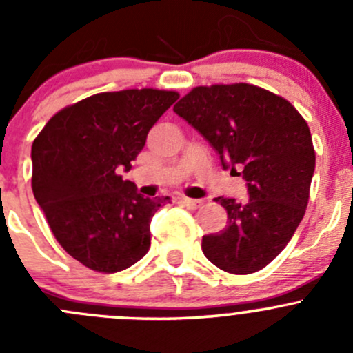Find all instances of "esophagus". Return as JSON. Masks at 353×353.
<instances>
[{"mask_svg": "<svg viewBox=\"0 0 353 353\" xmlns=\"http://www.w3.org/2000/svg\"><path fill=\"white\" fill-rule=\"evenodd\" d=\"M181 203H183L186 208L190 210H196L198 206H201L203 199H193V198H181Z\"/></svg>", "mask_w": 353, "mask_h": 353, "instance_id": "1", "label": "esophagus"}]
</instances>
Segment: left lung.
<instances>
[{
  "label": "left lung",
  "mask_w": 353,
  "mask_h": 353,
  "mask_svg": "<svg viewBox=\"0 0 353 353\" xmlns=\"http://www.w3.org/2000/svg\"><path fill=\"white\" fill-rule=\"evenodd\" d=\"M174 112L248 186L245 201L215 198L227 210V225L203 236V252L234 275L265 268L292 239L307 206L316 167L307 123L285 99L249 83L196 87Z\"/></svg>",
  "instance_id": "1"
}]
</instances>
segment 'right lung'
I'll return each mask as SVG.
<instances>
[{
  "instance_id": "1",
  "label": "right lung",
  "mask_w": 353,
  "mask_h": 353,
  "mask_svg": "<svg viewBox=\"0 0 353 353\" xmlns=\"http://www.w3.org/2000/svg\"><path fill=\"white\" fill-rule=\"evenodd\" d=\"M179 99L177 92H104L59 110L32 143V191L56 241L102 273L130 268L150 249V222L170 198H145L121 172Z\"/></svg>"
}]
</instances>
